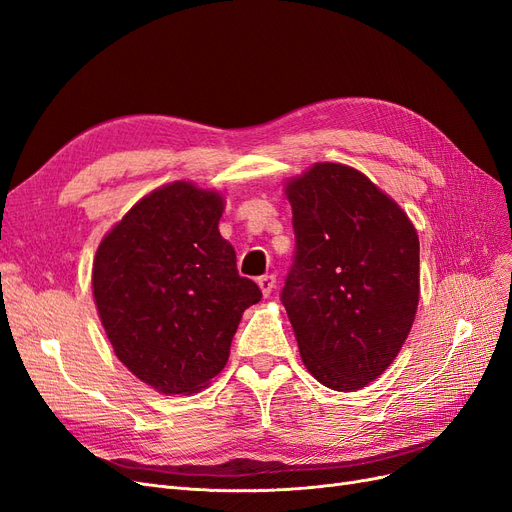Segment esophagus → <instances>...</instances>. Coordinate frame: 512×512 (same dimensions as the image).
<instances>
[{"label": "esophagus", "mask_w": 512, "mask_h": 512, "mask_svg": "<svg viewBox=\"0 0 512 512\" xmlns=\"http://www.w3.org/2000/svg\"><path fill=\"white\" fill-rule=\"evenodd\" d=\"M257 285H259L261 293L268 297V295H270V293L274 291V287H276V276H274V274H266V276H259V280H257Z\"/></svg>", "instance_id": "esophagus-1"}]
</instances>
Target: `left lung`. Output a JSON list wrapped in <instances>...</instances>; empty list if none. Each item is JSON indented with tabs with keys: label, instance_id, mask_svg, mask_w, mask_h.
Returning a JSON list of instances; mask_svg holds the SVG:
<instances>
[{
	"label": "left lung",
	"instance_id": "obj_1",
	"mask_svg": "<svg viewBox=\"0 0 512 512\" xmlns=\"http://www.w3.org/2000/svg\"><path fill=\"white\" fill-rule=\"evenodd\" d=\"M295 255L282 287L304 365L358 390L399 354L420 299V240L363 173L323 162L287 185Z\"/></svg>",
	"mask_w": 512,
	"mask_h": 512
}]
</instances>
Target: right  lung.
Instances as JSON below:
<instances>
[{
	"label": "right lung",
	"instance_id": "right-lung-1",
	"mask_svg": "<svg viewBox=\"0 0 512 512\" xmlns=\"http://www.w3.org/2000/svg\"><path fill=\"white\" fill-rule=\"evenodd\" d=\"M223 200L177 181L103 238L92 289L120 361L164 394L200 390L225 367L242 312L261 291L219 234Z\"/></svg>",
	"mask_w": 512,
	"mask_h": 512
}]
</instances>
